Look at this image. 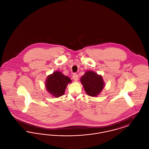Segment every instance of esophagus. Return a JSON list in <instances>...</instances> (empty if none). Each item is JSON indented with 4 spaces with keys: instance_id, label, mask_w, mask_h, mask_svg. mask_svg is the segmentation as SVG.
Here are the masks:
<instances>
[{
    "instance_id": "obj_1",
    "label": "esophagus",
    "mask_w": 149,
    "mask_h": 149,
    "mask_svg": "<svg viewBox=\"0 0 149 149\" xmlns=\"http://www.w3.org/2000/svg\"><path fill=\"white\" fill-rule=\"evenodd\" d=\"M79 76H78V74H74L73 75H72V78L73 79L75 80V81H78V79H79Z\"/></svg>"
}]
</instances>
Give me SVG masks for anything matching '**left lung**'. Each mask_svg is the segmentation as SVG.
Segmentation results:
<instances>
[{"mask_svg":"<svg viewBox=\"0 0 149 149\" xmlns=\"http://www.w3.org/2000/svg\"><path fill=\"white\" fill-rule=\"evenodd\" d=\"M80 82L86 93L93 97H97L105 85L102 76L91 70L85 72L80 78Z\"/></svg>","mask_w":149,"mask_h":149,"instance_id":"1","label":"left lung"}]
</instances>
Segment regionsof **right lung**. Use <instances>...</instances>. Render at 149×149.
<instances>
[{
	"mask_svg": "<svg viewBox=\"0 0 149 149\" xmlns=\"http://www.w3.org/2000/svg\"><path fill=\"white\" fill-rule=\"evenodd\" d=\"M71 82V79L61 72L55 71L47 76L45 87L52 97L58 98L64 95L67 85Z\"/></svg>",
	"mask_w": 149,
	"mask_h": 149,
	"instance_id": "add662e5",
	"label": "right lung"
}]
</instances>
